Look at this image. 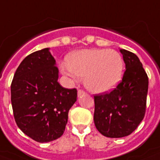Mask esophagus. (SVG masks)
<instances>
[{
    "label": "esophagus",
    "instance_id": "1",
    "mask_svg": "<svg viewBox=\"0 0 160 160\" xmlns=\"http://www.w3.org/2000/svg\"><path fill=\"white\" fill-rule=\"evenodd\" d=\"M86 94V92L84 90H82V89H78V96H81V95H83V94Z\"/></svg>",
    "mask_w": 160,
    "mask_h": 160
}]
</instances>
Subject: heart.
I'll return each instance as SVG.
<instances>
[{
    "label": "heart",
    "mask_w": 160,
    "mask_h": 160,
    "mask_svg": "<svg viewBox=\"0 0 160 160\" xmlns=\"http://www.w3.org/2000/svg\"><path fill=\"white\" fill-rule=\"evenodd\" d=\"M64 74L75 78H84L86 88L95 93L110 90L118 83L123 75V60L112 49H83L72 53L67 65H62Z\"/></svg>",
    "instance_id": "heart-1"
}]
</instances>
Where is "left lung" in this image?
Returning <instances> with one entry per match:
<instances>
[{
	"mask_svg": "<svg viewBox=\"0 0 160 160\" xmlns=\"http://www.w3.org/2000/svg\"><path fill=\"white\" fill-rule=\"evenodd\" d=\"M125 71L122 81L111 92L94 95V124L110 138L130 135L144 118L148 78L135 53L121 49Z\"/></svg>",
	"mask_w": 160,
	"mask_h": 160,
	"instance_id": "1",
	"label": "left lung"
}]
</instances>
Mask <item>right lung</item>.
<instances>
[{
    "label": "right lung",
    "mask_w": 160,
    "mask_h": 160,
    "mask_svg": "<svg viewBox=\"0 0 160 160\" xmlns=\"http://www.w3.org/2000/svg\"><path fill=\"white\" fill-rule=\"evenodd\" d=\"M48 48L29 54L15 72L11 101L17 125L38 142L62 136L70 108L77 101V88H65L58 82L59 70Z\"/></svg>",
    "instance_id": "1"
}]
</instances>
